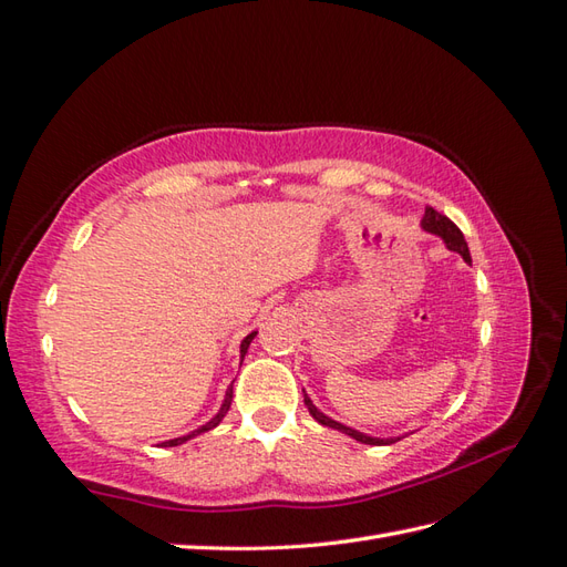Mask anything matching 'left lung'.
<instances>
[{
  "label": "left lung",
  "mask_w": 567,
  "mask_h": 567,
  "mask_svg": "<svg viewBox=\"0 0 567 567\" xmlns=\"http://www.w3.org/2000/svg\"><path fill=\"white\" fill-rule=\"evenodd\" d=\"M420 227H423V229H425V231H430V234H434V236H440V239L446 244V248H450V251H456V254L462 256L466 262H471V254H468V246H466L464 234H462V229H458L456 224H454L450 217L440 215L437 209L425 207V215H423V221H420ZM305 403H307V408H309L311 417H313V420H319L321 425H326V427H333V430H340V432H346L348 437L358 440V442H362V444H374V446H381V444H393V442L403 440V437H386V440H384V437H370V434L352 430V427H348V425H343V423H336V420H331V417H328L326 413H321L319 408H316V405L311 403V399L307 396V393H305Z\"/></svg>",
  "instance_id": "left-lung-1"
}]
</instances>
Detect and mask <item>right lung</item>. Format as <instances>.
<instances>
[{
  "mask_svg": "<svg viewBox=\"0 0 567 567\" xmlns=\"http://www.w3.org/2000/svg\"><path fill=\"white\" fill-rule=\"evenodd\" d=\"M256 338V331L254 333H248L244 340H241V360H244V354H246V350H248V346H251V340ZM231 399H234V391H231V386L227 389V396H224V401H221V408H219V413L209 420V423H205L203 427H197V430H193L190 434H183V437H176V440H168V442H162V446H178V444H183V442H188V440H193V437H197V434H203V432H207V430H213V427H217L219 423H221V417L227 415V411H229V405H231Z\"/></svg>",
  "mask_w": 567,
  "mask_h": 567,
  "instance_id": "add662e5",
  "label": "right lung"
}]
</instances>
